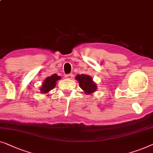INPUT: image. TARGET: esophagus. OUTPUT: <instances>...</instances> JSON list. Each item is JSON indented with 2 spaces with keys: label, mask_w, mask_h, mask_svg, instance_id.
Returning <instances> with one entry per match:
<instances>
[{
  "label": "esophagus",
  "mask_w": 153,
  "mask_h": 153,
  "mask_svg": "<svg viewBox=\"0 0 153 153\" xmlns=\"http://www.w3.org/2000/svg\"><path fill=\"white\" fill-rule=\"evenodd\" d=\"M66 78L68 79H71L73 78V75H72V74L66 75Z\"/></svg>",
  "instance_id": "34e87169"
}]
</instances>
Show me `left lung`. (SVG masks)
Instances as JSON below:
<instances>
[{
  "label": "left lung",
  "mask_w": 153,
  "mask_h": 153,
  "mask_svg": "<svg viewBox=\"0 0 153 153\" xmlns=\"http://www.w3.org/2000/svg\"><path fill=\"white\" fill-rule=\"evenodd\" d=\"M76 79L78 82L79 87L83 90L82 92L87 95H91L98 89L97 85L93 80V77L89 75L78 74L76 76Z\"/></svg>",
  "instance_id": "8db88e82"
}]
</instances>
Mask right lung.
<instances>
[{"instance_id":"1","label":"right lung","mask_w":153,"mask_h":153,"mask_svg":"<svg viewBox=\"0 0 153 153\" xmlns=\"http://www.w3.org/2000/svg\"><path fill=\"white\" fill-rule=\"evenodd\" d=\"M61 78V76H57V74H53L52 76L47 77L42 83V86L40 89L41 94H48L51 90L55 87L57 81L59 80ZM48 95H50V94H48Z\"/></svg>"}]
</instances>
